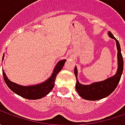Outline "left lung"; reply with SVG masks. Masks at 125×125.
<instances>
[{
  "mask_svg": "<svg viewBox=\"0 0 125 125\" xmlns=\"http://www.w3.org/2000/svg\"><path fill=\"white\" fill-rule=\"evenodd\" d=\"M108 36L111 38L114 39L116 42V46L118 49V70L116 72V74L103 81L96 82L90 85H82L79 82L77 79L78 71L76 66L74 68V74L76 79V90L80 96L84 99L90 100V101H95L106 97L115 90L120 80L123 72V67H124L120 46L119 44V42L116 40V38L113 36V34L110 31L108 32Z\"/></svg>",
  "mask_w": 125,
  "mask_h": 125,
  "instance_id": "obj_1",
  "label": "left lung"
}]
</instances>
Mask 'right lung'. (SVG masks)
Here are the masks:
<instances>
[{
	"instance_id": "obj_1",
	"label": "right lung",
	"mask_w": 125,
	"mask_h": 125,
	"mask_svg": "<svg viewBox=\"0 0 125 125\" xmlns=\"http://www.w3.org/2000/svg\"><path fill=\"white\" fill-rule=\"evenodd\" d=\"M3 58H4V56H2V60ZM65 62H66V60H60L57 63V65H55V68L50 78H49L46 81L40 84L23 86V85L15 83L8 79L5 72L2 70L3 78L8 88L12 91H13L14 93L17 94L18 95L21 96L23 98L28 99H41L45 97L46 95H47L52 90L55 84V81L57 74L59 73L60 70H62V67L65 65Z\"/></svg>"
}]
</instances>
